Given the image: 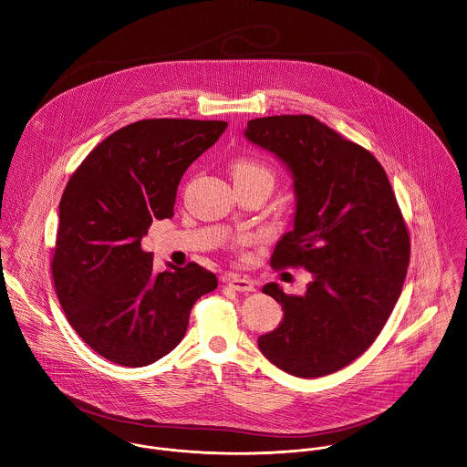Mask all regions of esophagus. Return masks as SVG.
Segmentation results:
<instances>
[{
  "mask_svg": "<svg viewBox=\"0 0 467 467\" xmlns=\"http://www.w3.org/2000/svg\"><path fill=\"white\" fill-rule=\"evenodd\" d=\"M227 285H229V287H233L234 291H242V293H249V291L255 289L251 279H247V277H238V275H233V277L227 281Z\"/></svg>",
  "mask_w": 467,
  "mask_h": 467,
  "instance_id": "esophagus-1",
  "label": "esophagus"
}]
</instances>
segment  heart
Returning a JSON list of instances; mask_svg holds the SVG:
<instances>
[{"label":"heart","mask_w":467,"mask_h":467,"mask_svg":"<svg viewBox=\"0 0 467 467\" xmlns=\"http://www.w3.org/2000/svg\"><path fill=\"white\" fill-rule=\"evenodd\" d=\"M231 174L234 181L254 180V178H261V180L268 181L270 186L274 184V172L268 165H265L263 161H257L254 158H238L233 161L231 165ZM247 236L238 238V245L247 244Z\"/></svg>","instance_id":"1"}]
</instances>
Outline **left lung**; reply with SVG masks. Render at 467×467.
<instances>
[{
	"mask_svg": "<svg viewBox=\"0 0 467 467\" xmlns=\"http://www.w3.org/2000/svg\"><path fill=\"white\" fill-rule=\"evenodd\" d=\"M245 137L279 156L295 178L293 231L275 245L274 270L313 274L304 295L270 283L285 311L257 339L263 356L302 379L334 373L364 354L395 309L410 236L379 160L311 115L249 120Z\"/></svg>",
	"mask_w": 467,
	"mask_h": 467,
	"instance_id": "1",
	"label": "left lung"
}]
</instances>
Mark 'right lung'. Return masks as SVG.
Instances as JSON below:
<instances>
[{
	"label": "right lung",
	"mask_w": 467,
	"mask_h": 467,
	"mask_svg": "<svg viewBox=\"0 0 467 467\" xmlns=\"http://www.w3.org/2000/svg\"><path fill=\"white\" fill-rule=\"evenodd\" d=\"M223 120L144 119L96 145L60 201L51 259L58 302L101 358L140 368L174 350L199 296L218 286L197 263L156 274L140 245L174 215L184 171L225 131Z\"/></svg>",
	"instance_id": "obj_1"
}]
</instances>
